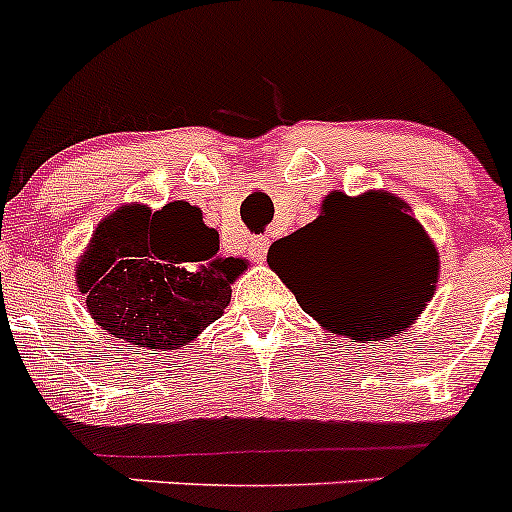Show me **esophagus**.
Here are the masks:
<instances>
[{"instance_id": "obj_1", "label": "esophagus", "mask_w": 512, "mask_h": 512, "mask_svg": "<svg viewBox=\"0 0 512 512\" xmlns=\"http://www.w3.org/2000/svg\"><path fill=\"white\" fill-rule=\"evenodd\" d=\"M267 250H270V240H267V237H252V240L247 242V255H250V260L265 262Z\"/></svg>"}]
</instances>
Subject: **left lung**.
<instances>
[{
    "mask_svg": "<svg viewBox=\"0 0 512 512\" xmlns=\"http://www.w3.org/2000/svg\"><path fill=\"white\" fill-rule=\"evenodd\" d=\"M267 260L312 317L344 314L364 342L404 332L438 280L436 247L389 193H332L322 215L277 240Z\"/></svg>",
    "mask_w": 512,
    "mask_h": 512,
    "instance_id": "1",
    "label": "left lung"
}]
</instances>
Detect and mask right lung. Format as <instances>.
Segmentation results:
<instances>
[{"label":"right lung","mask_w":512,"mask_h":512,"mask_svg":"<svg viewBox=\"0 0 512 512\" xmlns=\"http://www.w3.org/2000/svg\"><path fill=\"white\" fill-rule=\"evenodd\" d=\"M220 237L190 203L128 205L96 227L76 270L91 317L123 342L175 349L223 314L245 260L218 257Z\"/></svg>","instance_id":"right-lung-1"}]
</instances>
